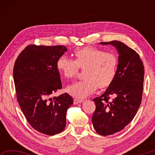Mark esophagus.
Masks as SVG:
<instances>
[{
	"instance_id": "34e87169",
	"label": "esophagus",
	"mask_w": 155,
	"mask_h": 155,
	"mask_svg": "<svg viewBox=\"0 0 155 155\" xmlns=\"http://www.w3.org/2000/svg\"><path fill=\"white\" fill-rule=\"evenodd\" d=\"M83 101L82 100H78V99H74V104H79L83 103Z\"/></svg>"
}]
</instances>
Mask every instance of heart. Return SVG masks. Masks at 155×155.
Masks as SVG:
<instances>
[{
  "mask_svg": "<svg viewBox=\"0 0 155 155\" xmlns=\"http://www.w3.org/2000/svg\"><path fill=\"white\" fill-rule=\"evenodd\" d=\"M74 60L65 56L57 61L59 72L68 79H72L83 69V79L67 88L68 92L77 98H87L97 87L105 88L114 80L118 66V58L113 52H105L93 46L76 50Z\"/></svg>",
  "mask_w": 155,
  "mask_h": 155,
  "instance_id": "1",
  "label": "heart"
}]
</instances>
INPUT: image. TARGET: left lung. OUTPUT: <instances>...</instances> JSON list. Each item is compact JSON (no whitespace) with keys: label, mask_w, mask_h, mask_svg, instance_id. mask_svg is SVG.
<instances>
[{"label":"left lung","mask_w":155,"mask_h":155,"mask_svg":"<svg viewBox=\"0 0 155 155\" xmlns=\"http://www.w3.org/2000/svg\"><path fill=\"white\" fill-rule=\"evenodd\" d=\"M101 44L115 46L119 54L114 80L104 94L93 99L94 128L107 136L124 129L134 118L142 99L144 68L138 53L125 44L116 40Z\"/></svg>","instance_id":"obj_1"}]
</instances>
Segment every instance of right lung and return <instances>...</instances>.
<instances>
[{
    "label": "right lung",
    "mask_w": 155,
    "mask_h": 155,
    "mask_svg": "<svg viewBox=\"0 0 155 155\" xmlns=\"http://www.w3.org/2000/svg\"><path fill=\"white\" fill-rule=\"evenodd\" d=\"M67 51L65 46H36L23 50L14 64V80L18 103L34 129L47 135L64 130L66 112L73 104L67 93L51 98L62 88L57 61Z\"/></svg>",
    "instance_id": "1"
}]
</instances>
